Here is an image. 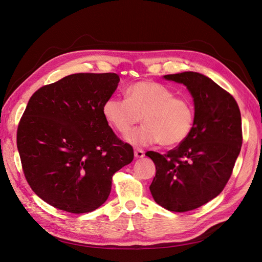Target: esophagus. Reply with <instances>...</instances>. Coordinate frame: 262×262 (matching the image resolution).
I'll return each instance as SVG.
<instances>
[{
  "label": "esophagus",
  "mask_w": 262,
  "mask_h": 262,
  "mask_svg": "<svg viewBox=\"0 0 262 262\" xmlns=\"http://www.w3.org/2000/svg\"><path fill=\"white\" fill-rule=\"evenodd\" d=\"M134 156H136L137 158L144 157V150L141 149V148H136V149H134Z\"/></svg>",
  "instance_id": "1"
}]
</instances>
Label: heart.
<instances>
[{
  "label": "heart",
  "instance_id": "heart-1",
  "mask_svg": "<svg viewBox=\"0 0 262 262\" xmlns=\"http://www.w3.org/2000/svg\"><path fill=\"white\" fill-rule=\"evenodd\" d=\"M125 96L109 97L104 102L102 113L121 134L128 133L143 118L144 125L126 137L130 143L175 146L191 133L195 118L193 102L187 97L175 96L164 84L137 82L125 90Z\"/></svg>",
  "mask_w": 262,
  "mask_h": 262
}]
</instances>
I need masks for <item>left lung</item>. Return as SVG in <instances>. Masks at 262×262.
Masks as SVG:
<instances>
[{
    "instance_id": "8db88e82",
    "label": "left lung",
    "mask_w": 262,
    "mask_h": 262,
    "mask_svg": "<svg viewBox=\"0 0 262 262\" xmlns=\"http://www.w3.org/2000/svg\"><path fill=\"white\" fill-rule=\"evenodd\" d=\"M164 77L187 86L195 118L191 133L177 147L163 155L146 152L156 167L149 190L157 204L181 213L223 191L243 144L242 117L235 98L208 76L184 72Z\"/></svg>"
}]
</instances>
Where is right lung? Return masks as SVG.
<instances>
[{
  "mask_svg": "<svg viewBox=\"0 0 262 262\" xmlns=\"http://www.w3.org/2000/svg\"><path fill=\"white\" fill-rule=\"evenodd\" d=\"M116 73H76L30 97L17 128L24 175L33 191L59 210L99 208L116 171L133 161L102 113L119 83Z\"/></svg>",
  "mask_w": 262,
  "mask_h": 262,
  "instance_id": "right-lung-1",
  "label": "right lung"
}]
</instances>
